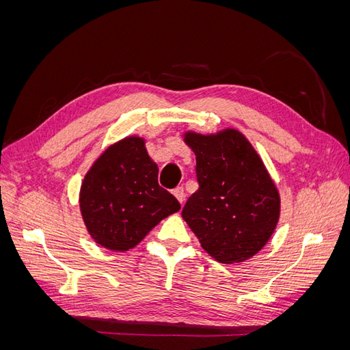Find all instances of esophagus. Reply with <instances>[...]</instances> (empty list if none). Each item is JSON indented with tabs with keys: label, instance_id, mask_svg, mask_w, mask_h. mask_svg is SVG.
<instances>
[{
	"label": "esophagus",
	"instance_id": "obj_1",
	"mask_svg": "<svg viewBox=\"0 0 350 350\" xmlns=\"http://www.w3.org/2000/svg\"><path fill=\"white\" fill-rule=\"evenodd\" d=\"M174 196L176 197V200L179 201V203H184V198H185V193H184V188L183 187H176L174 189Z\"/></svg>",
	"mask_w": 350,
	"mask_h": 350
}]
</instances>
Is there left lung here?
I'll list each match as a JSON object with an SVG mask.
<instances>
[{"instance_id":"obj_1","label":"left lung","mask_w":350,"mask_h":350,"mask_svg":"<svg viewBox=\"0 0 350 350\" xmlns=\"http://www.w3.org/2000/svg\"><path fill=\"white\" fill-rule=\"evenodd\" d=\"M196 153L198 189L183 217L201 247L224 264L257 254L278 225L280 198L261 159L235 130L187 134Z\"/></svg>"}]
</instances>
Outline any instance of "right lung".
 I'll return each mask as SVG.
<instances>
[{
    "mask_svg": "<svg viewBox=\"0 0 350 350\" xmlns=\"http://www.w3.org/2000/svg\"><path fill=\"white\" fill-rule=\"evenodd\" d=\"M157 174L139 137L111 146L98 159L80 191L81 215L94 241L112 251H126L181 208L159 185Z\"/></svg>",
    "mask_w": 350,
    "mask_h": 350,
    "instance_id": "obj_1",
    "label": "right lung"
}]
</instances>
